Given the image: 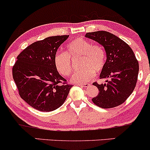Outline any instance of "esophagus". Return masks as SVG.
Masks as SVG:
<instances>
[{"mask_svg": "<svg viewBox=\"0 0 150 150\" xmlns=\"http://www.w3.org/2000/svg\"><path fill=\"white\" fill-rule=\"evenodd\" d=\"M78 85L80 87H85V88H86V87H88L89 85H90V84L87 83V84H83V83H80V84H78Z\"/></svg>", "mask_w": 150, "mask_h": 150, "instance_id": "34e87169", "label": "esophagus"}]
</instances>
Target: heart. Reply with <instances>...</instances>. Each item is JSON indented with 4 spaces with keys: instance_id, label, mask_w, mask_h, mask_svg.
<instances>
[{
    "instance_id": "heart-1",
    "label": "heart",
    "mask_w": 150,
    "mask_h": 150,
    "mask_svg": "<svg viewBox=\"0 0 150 150\" xmlns=\"http://www.w3.org/2000/svg\"><path fill=\"white\" fill-rule=\"evenodd\" d=\"M67 52H57L54 57V64L57 72L62 76H68L72 72L70 57H81L80 66L82 70L76 71L72 76L73 83H83L90 81L95 72H101L104 68L106 55L103 47L93 45L82 38L75 39L66 47Z\"/></svg>"
}]
</instances>
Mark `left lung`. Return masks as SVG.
I'll list each match as a JSON object with an SVG mask.
<instances>
[{
	"label": "left lung",
	"instance_id": "1",
	"mask_svg": "<svg viewBox=\"0 0 150 150\" xmlns=\"http://www.w3.org/2000/svg\"><path fill=\"white\" fill-rule=\"evenodd\" d=\"M85 38L103 46L106 62L100 78H110L104 84L94 83L99 90L93 98L94 104L102 108H112L122 104L134 90L139 72V63L134 52L117 36L107 31L88 33Z\"/></svg>",
	"mask_w": 150,
	"mask_h": 150
}]
</instances>
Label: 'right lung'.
<instances>
[{
	"instance_id": "right-lung-1",
	"label": "right lung",
	"mask_w": 150,
	"mask_h": 150,
	"mask_svg": "<svg viewBox=\"0 0 150 150\" xmlns=\"http://www.w3.org/2000/svg\"><path fill=\"white\" fill-rule=\"evenodd\" d=\"M69 35L46 38L28 46L13 67L19 95L35 109L50 112L60 108L72 85L65 83L54 64L57 49Z\"/></svg>"
}]
</instances>
